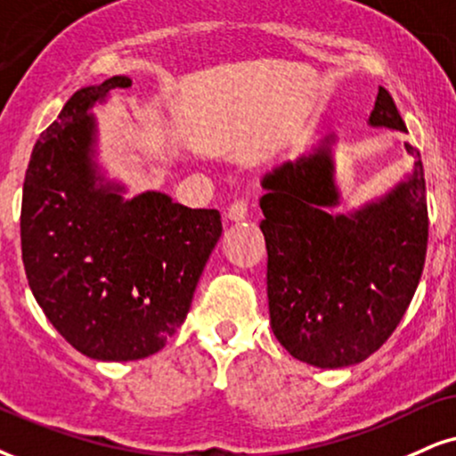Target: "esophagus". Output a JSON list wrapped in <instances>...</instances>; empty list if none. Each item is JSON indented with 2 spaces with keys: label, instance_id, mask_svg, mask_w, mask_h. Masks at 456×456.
Wrapping results in <instances>:
<instances>
[{
  "label": "esophagus",
  "instance_id": "obj_1",
  "mask_svg": "<svg viewBox=\"0 0 456 456\" xmlns=\"http://www.w3.org/2000/svg\"><path fill=\"white\" fill-rule=\"evenodd\" d=\"M247 217H249V213H247L245 202L237 200V202H232V205H230V209H228V219H230V222L239 224V222H245Z\"/></svg>",
  "mask_w": 456,
  "mask_h": 456
}]
</instances>
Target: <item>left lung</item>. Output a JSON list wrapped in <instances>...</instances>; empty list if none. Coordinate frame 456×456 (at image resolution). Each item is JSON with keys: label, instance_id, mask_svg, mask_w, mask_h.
I'll list each match as a JSON object with an SVG mask.
<instances>
[{"label": "left lung", "instance_id": "left-lung-1", "mask_svg": "<svg viewBox=\"0 0 456 456\" xmlns=\"http://www.w3.org/2000/svg\"><path fill=\"white\" fill-rule=\"evenodd\" d=\"M368 126L406 133L383 86ZM336 134L262 179L271 328L289 355L314 368L368 359L400 325L425 266L427 190L417 148L412 171L385 194L336 211Z\"/></svg>", "mask_w": 456, "mask_h": 456}]
</instances>
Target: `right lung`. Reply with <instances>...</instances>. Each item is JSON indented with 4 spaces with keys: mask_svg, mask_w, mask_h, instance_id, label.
<instances>
[{
    "mask_svg": "<svg viewBox=\"0 0 456 456\" xmlns=\"http://www.w3.org/2000/svg\"><path fill=\"white\" fill-rule=\"evenodd\" d=\"M131 77L84 86L37 139L20 207L27 281L48 322L82 355L133 362L159 353L185 322L222 237L216 209H190L165 192L128 199L99 162V122Z\"/></svg>",
    "mask_w": 456,
    "mask_h": 456,
    "instance_id": "obj_1",
    "label": "right lung"
}]
</instances>
